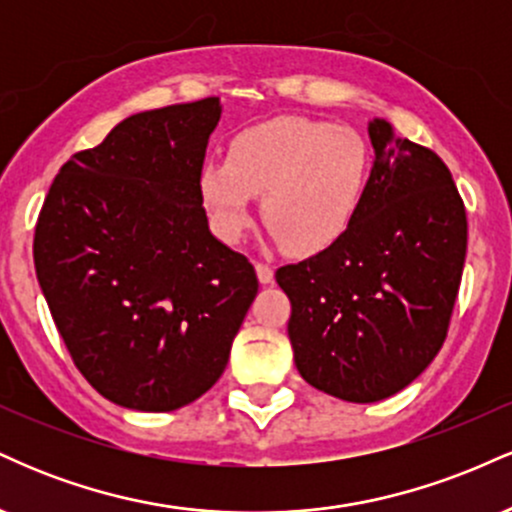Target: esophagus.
<instances>
[{"label":"esophagus","mask_w":512,"mask_h":512,"mask_svg":"<svg viewBox=\"0 0 512 512\" xmlns=\"http://www.w3.org/2000/svg\"><path fill=\"white\" fill-rule=\"evenodd\" d=\"M255 272H257V279H260V284H272L274 281V267L267 262H255Z\"/></svg>","instance_id":"1"}]
</instances>
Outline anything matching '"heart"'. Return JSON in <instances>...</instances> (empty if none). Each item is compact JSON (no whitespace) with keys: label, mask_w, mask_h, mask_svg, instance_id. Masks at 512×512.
<instances>
[{"label":"heart","mask_w":512,"mask_h":512,"mask_svg":"<svg viewBox=\"0 0 512 512\" xmlns=\"http://www.w3.org/2000/svg\"><path fill=\"white\" fill-rule=\"evenodd\" d=\"M373 151L361 132L308 117H276L243 129L228 161H207L199 192L211 228L238 243L252 226L250 197H262V221L293 255L337 243L361 209Z\"/></svg>","instance_id":"b5f03b06"}]
</instances>
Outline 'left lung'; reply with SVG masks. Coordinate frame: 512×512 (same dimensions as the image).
<instances>
[{"label":"left lung","mask_w":512,"mask_h":512,"mask_svg":"<svg viewBox=\"0 0 512 512\" xmlns=\"http://www.w3.org/2000/svg\"><path fill=\"white\" fill-rule=\"evenodd\" d=\"M375 158L354 223L337 243L276 269L305 383L378 402L424 373L448 337L467 255V211L436 151L368 127Z\"/></svg>","instance_id":"obj_1"}]
</instances>
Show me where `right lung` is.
Here are the masks:
<instances>
[{"label":"right lung","mask_w":512,"mask_h":512,"mask_svg":"<svg viewBox=\"0 0 512 512\" xmlns=\"http://www.w3.org/2000/svg\"><path fill=\"white\" fill-rule=\"evenodd\" d=\"M219 98L122 120L50 185L33 260L74 366L127 409L173 411L221 378L257 296L209 231L199 173Z\"/></svg>","instance_id":"add662e5"}]
</instances>
